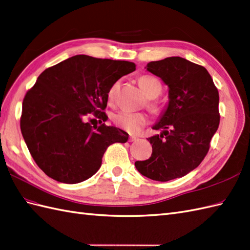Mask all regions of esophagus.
Listing matches in <instances>:
<instances>
[{
	"label": "esophagus",
	"instance_id": "esophagus-1",
	"mask_svg": "<svg viewBox=\"0 0 250 250\" xmlns=\"http://www.w3.org/2000/svg\"><path fill=\"white\" fill-rule=\"evenodd\" d=\"M137 140H138L137 137H133V136L129 137V142H135V141H137Z\"/></svg>",
	"mask_w": 250,
	"mask_h": 250
}]
</instances>
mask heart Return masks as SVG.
I'll list each match as a JSON object with an SVG mask.
<instances>
[{
	"label": "heart",
	"mask_w": 250,
	"mask_h": 250,
	"mask_svg": "<svg viewBox=\"0 0 250 250\" xmlns=\"http://www.w3.org/2000/svg\"><path fill=\"white\" fill-rule=\"evenodd\" d=\"M139 84L145 95L149 97V99H154L161 93L162 91V84L158 78L150 76V75H143L139 78ZM120 88V82H115L111 84L109 88L107 97L109 103H113L115 95H117ZM153 108L156 106L154 104L150 105ZM147 115L143 112H130L121 110L112 114V121L114 124L119 126L120 128L124 129L128 132H137L143 125L147 123Z\"/></svg>",
	"instance_id": "heart-1"
}]
</instances>
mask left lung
<instances>
[{
	"label": "left lung",
	"mask_w": 250,
	"mask_h": 250,
	"mask_svg": "<svg viewBox=\"0 0 250 250\" xmlns=\"http://www.w3.org/2000/svg\"><path fill=\"white\" fill-rule=\"evenodd\" d=\"M146 70L167 84L168 102L153 126L160 135L147 139L153 154L136 168L156 181L184 177L204 160L218 128V91L204 66L185 58L151 62Z\"/></svg>",
	"instance_id": "obj_1"
}]
</instances>
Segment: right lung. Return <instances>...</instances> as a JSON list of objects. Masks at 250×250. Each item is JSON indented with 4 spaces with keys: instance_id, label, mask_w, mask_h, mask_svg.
<instances>
[{
    "instance_id": "obj_1",
    "label": "right lung",
    "mask_w": 250,
    "mask_h": 250,
    "mask_svg": "<svg viewBox=\"0 0 250 250\" xmlns=\"http://www.w3.org/2000/svg\"><path fill=\"white\" fill-rule=\"evenodd\" d=\"M136 70L124 60L76 55L46 69L23 100L21 132L37 166L48 177L74 185L99 171L110 144L128 133L114 126L94 127L89 114L104 121L111 84Z\"/></svg>"
}]
</instances>
